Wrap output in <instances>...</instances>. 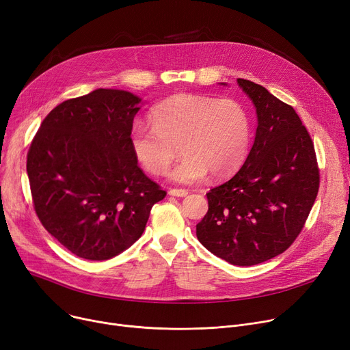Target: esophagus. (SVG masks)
<instances>
[{
	"mask_svg": "<svg viewBox=\"0 0 350 350\" xmlns=\"http://www.w3.org/2000/svg\"><path fill=\"white\" fill-rule=\"evenodd\" d=\"M187 194H189V191L185 189H170L169 190V196H173V197H186Z\"/></svg>",
	"mask_w": 350,
	"mask_h": 350,
	"instance_id": "1",
	"label": "esophagus"
}]
</instances>
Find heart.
Returning a JSON list of instances; mask_svg holds the SVG:
<instances>
[{
	"mask_svg": "<svg viewBox=\"0 0 350 350\" xmlns=\"http://www.w3.org/2000/svg\"><path fill=\"white\" fill-rule=\"evenodd\" d=\"M252 139V119L237 99L181 94L152 110V126L137 122L131 132L135 159L152 176L172 172L173 181L194 185L206 177L223 178L240 169Z\"/></svg>",
	"mask_w": 350,
	"mask_h": 350,
	"instance_id": "heart-1",
	"label": "heart"
}]
</instances>
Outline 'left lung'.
Returning <instances> with one entry per match:
<instances>
[{
  "label": "left lung",
  "instance_id": "1",
  "mask_svg": "<svg viewBox=\"0 0 350 350\" xmlns=\"http://www.w3.org/2000/svg\"><path fill=\"white\" fill-rule=\"evenodd\" d=\"M258 118L243 167L207 193L197 238L232 265L250 267L286 251L302 231L319 190L314 142L295 109L247 79H237Z\"/></svg>",
  "mask_w": 350,
  "mask_h": 350
}]
</instances>
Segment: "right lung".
Here are the masks:
<instances>
[{"mask_svg": "<svg viewBox=\"0 0 350 350\" xmlns=\"http://www.w3.org/2000/svg\"><path fill=\"white\" fill-rule=\"evenodd\" d=\"M139 102L118 89L68 99L51 110L31 142L33 210L55 240L81 258L103 261L127 250L165 197L131 147Z\"/></svg>", "mask_w": 350, "mask_h": 350, "instance_id": "1", "label": "right lung"}]
</instances>
